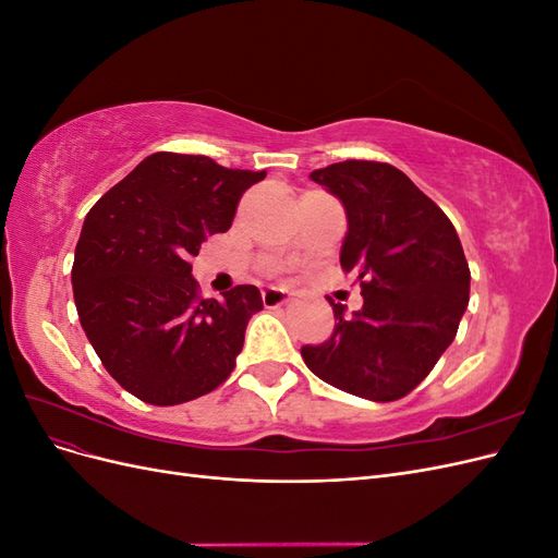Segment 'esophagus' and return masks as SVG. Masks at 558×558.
Here are the masks:
<instances>
[{"label": "esophagus", "mask_w": 558, "mask_h": 558, "mask_svg": "<svg viewBox=\"0 0 558 558\" xmlns=\"http://www.w3.org/2000/svg\"><path fill=\"white\" fill-rule=\"evenodd\" d=\"M283 302H289V293L283 289H277V286H269V289L263 291V305L265 307H281Z\"/></svg>", "instance_id": "1"}]
</instances>
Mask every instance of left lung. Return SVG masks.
I'll return each mask as SVG.
<instances>
[{
    "instance_id": "8db88e82",
    "label": "left lung",
    "mask_w": 558,
    "mask_h": 558,
    "mask_svg": "<svg viewBox=\"0 0 558 558\" xmlns=\"http://www.w3.org/2000/svg\"><path fill=\"white\" fill-rule=\"evenodd\" d=\"M312 181L342 202L340 263L361 281L363 307L330 300L335 330L300 349L312 373L375 402L408 396L453 342L470 300V269L445 211L388 162L344 160Z\"/></svg>"
}]
</instances>
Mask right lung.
Segmentation results:
<instances>
[{"label": "right lung", "mask_w": 558, "mask_h": 558, "mask_svg": "<svg viewBox=\"0 0 558 558\" xmlns=\"http://www.w3.org/2000/svg\"><path fill=\"white\" fill-rule=\"evenodd\" d=\"M263 179L160 150L88 211L74 251V302L99 361L128 393L167 408L230 377L263 298L246 283L202 300L191 258L230 228L242 193Z\"/></svg>", "instance_id": "1"}]
</instances>
